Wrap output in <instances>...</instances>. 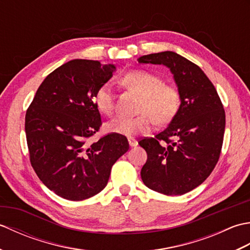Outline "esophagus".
I'll use <instances>...</instances> for the list:
<instances>
[{
	"mask_svg": "<svg viewBox=\"0 0 250 250\" xmlns=\"http://www.w3.org/2000/svg\"><path fill=\"white\" fill-rule=\"evenodd\" d=\"M128 141H129V144L131 147H135V146H137V144H139L137 141L135 139H133V137H129Z\"/></svg>",
	"mask_w": 250,
	"mask_h": 250,
	"instance_id": "esophagus-1",
	"label": "esophagus"
}]
</instances>
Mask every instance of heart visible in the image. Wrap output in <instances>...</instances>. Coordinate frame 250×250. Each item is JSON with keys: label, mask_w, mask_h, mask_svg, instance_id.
I'll return each instance as SVG.
<instances>
[{"label": "heart", "mask_w": 250, "mask_h": 250, "mask_svg": "<svg viewBox=\"0 0 250 250\" xmlns=\"http://www.w3.org/2000/svg\"><path fill=\"white\" fill-rule=\"evenodd\" d=\"M121 82L142 95L140 111L136 117H117L106 125L109 132L125 136H134L149 132L153 120L159 125L171 121L180 106V95L176 88L163 84L161 77L153 73L136 70L126 73ZM94 103L99 111L110 116L115 110V95L111 84L100 86L94 94Z\"/></svg>", "instance_id": "obj_1"}]
</instances>
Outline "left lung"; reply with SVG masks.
Returning a JSON list of instances; mask_svg holds the SVG:
<instances>
[{
    "label": "left lung",
    "mask_w": 250,
    "mask_h": 250,
    "mask_svg": "<svg viewBox=\"0 0 250 250\" xmlns=\"http://www.w3.org/2000/svg\"><path fill=\"white\" fill-rule=\"evenodd\" d=\"M139 62L168 67L180 95L179 109L167 128L139 142L147 152L142 180L163 194L187 193L209 176L219 160L226 126L224 106L205 73L176 52L142 56Z\"/></svg>",
    "instance_id": "obj_1"
}]
</instances>
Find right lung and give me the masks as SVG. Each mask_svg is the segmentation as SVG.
Here are the masks:
<instances>
[{
    "label": "right lung",
    "instance_id": "obj_1",
    "mask_svg": "<svg viewBox=\"0 0 250 250\" xmlns=\"http://www.w3.org/2000/svg\"><path fill=\"white\" fill-rule=\"evenodd\" d=\"M115 70L99 61H68L44 79L26 110L31 166L63 199L83 201L101 192L111 167L129 149L126 137L116 133L88 144L102 125L94 94Z\"/></svg>",
    "mask_w": 250,
    "mask_h": 250
}]
</instances>
